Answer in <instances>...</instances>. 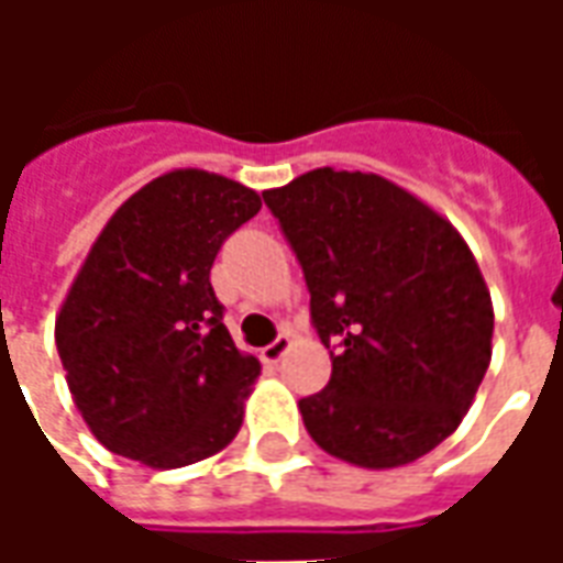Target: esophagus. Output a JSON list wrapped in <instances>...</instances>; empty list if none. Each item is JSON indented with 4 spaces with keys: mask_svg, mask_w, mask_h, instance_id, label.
Listing matches in <instances>:
<instances>
[{
    "mask_svg": "<svg viewBox=\"0 0 563 563\" xmlns=\"http://www.w3.org/2000/svg\"><path fill=\"white\" fill-rule=\"evenodd\" d=\"M289 346H292V338L283 331V334H277L274 341L268 343V346H262V362H268V365H277L283 355L289 353Z\"/></svg>",
    "mask_w": 563,
    "mask_h": 563,
    "instance_id": "esophagus-1",
    "label": "esophagus"
}]
</instances>
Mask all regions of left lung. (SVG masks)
I'll list each match as a JSON object with an SVG mask.
<instances>
[{
	"mask_svg": "<svg viewBox=\"0 0 563 563\" xmlns=\"http://www.w3.org/2000/svg\"><path fill=\"white\" fill-rule=\"evenodd\" d=\"M305 271L329 386L298 401L334 459L401 467L461 424L492 362V295L440 213L386 177L317 168L262 192Z\"/></svg>",
	"mask_w": 563,
	"mask_h": 563,
	"instance_id": "obj_1",
	"label": "left lung"
}]
</instances>
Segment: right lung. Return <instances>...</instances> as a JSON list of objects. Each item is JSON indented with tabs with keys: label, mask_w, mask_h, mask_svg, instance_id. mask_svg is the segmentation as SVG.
<instances>
[{
	"label": "right lung",
	"mask_w": 563,
	"mask_h": 563,
	"mask_svg": "<svg viewBox=\"0 0 563 563\" xmlns=\"http://www.w3.org/2000/svg\"><path fill=\"white\" fill-rule=\"evenodd\" d=\"M262 201L220 174H162L120 205L56 317L84 422L117 455L184 467L229 446L258 377L222 325L210 268Z\"/></svg>",
	"instance_id": "add662e5"
}]
</instances>
